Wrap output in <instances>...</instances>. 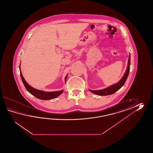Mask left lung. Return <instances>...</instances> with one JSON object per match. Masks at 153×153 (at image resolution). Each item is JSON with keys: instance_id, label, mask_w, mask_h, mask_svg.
<instances>
[{"instance_id": "left-lung-1", "label": "left lung", "mask_w": 153, "mask_h": 153, "mask_svg": "<svg viewBox=\"0 0 153 153\" xmlns=\"http://www.w3.org/2000/svg\"><path fill=\"white\" fill-rule=\"evenodd\" d=\"M130 54L129 56V58L128 60V64H127V69L126 71L124 74V76L123 78L121 79L120 80L118 81L117 83L115 84L112 85L110 86L105 88L104 89L100 90H89L90 92H92L94 94H97L100 96H107L110 94H113L115 92L119 90L125 83V82L127 80V77L128 76L129 72H130Z\"/></svg>"}]
</instances>
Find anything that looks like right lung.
I'll use <instances>...</instances> for the list:
<instances>
[{
  "mask_svg": "<svg viewBox=\"0 0 153 153\" xmlns=\"http://www.w3.org/2000/svg\"><path fill=\"white\" fill-rule=\"evenodd\" d=\"M20 75L21 77L22 81L23 82V85L25 86L26 90L29 92L30 94L42 100H50L54 99L55 98L57 97L61 94H62L63 92V90L59 91H53V92H46V91H42L37 90L36 88H33L31 86H30L25 80L23 78V75L22 74V73L21 72L20 65ZM67 78V75L65 76V82H66V79Z\"/></svg>",
  "mask_w": 153,
  "mask_h": 153,
  "instance_id": "1",
  "label": "right lung"
}]
</instances>
